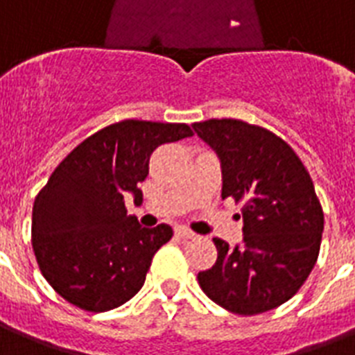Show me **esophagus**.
I'll list each match as a JSON object with an SVG mask.
<instances>
[{
	"instance_id": "obj_1",
	"label": "esophagus",
	"mask_w": 355,
	"mask_h": 355,
	"mask_svg": "<svg viewBox=\"0 0 355 355\" xmlns=\"http://www.w3.org/2000/svg\"><path fill=\"white\" fill-rule=\"evenodd\" d=\"M175 233H177V237H180V239H195V237H197V235H195L191 230H187V227H184V226L175 227Z\"/></svg>"
}]
</instances>
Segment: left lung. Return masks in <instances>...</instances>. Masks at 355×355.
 Masks as SVG:
<instances>
[{
	"instance_id": "left-lung-1",
	"label": "left lung",
	"mask_w": 355,
	"mask_h": 355,
	"mask_svg": "<svg viewBox=\"0 0 355 355\" xmlns=\"http://www.w3.org/2000/svg\"><path fill=\"white\" fill-rule=\"evenodd\" d=\"M193 129L217 153L223 198L243 202V244L213 239L217 262L198 273L202 292L239 315L281 306L304 284L318 261L324 215L301 158L282 138L233 118Z\"/></svg>"
}]
</instances>
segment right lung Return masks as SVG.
Returning a JSON list of instances; mask_svg holds the SVG:
<instances>
[{
  "mask_svg": "<svg viewBox=\"0 0 355 355\" xmlns=\"http://www.w3.org/2000/svg\"><path fill=\"white\" fill-rule=\"evenodd\" d=\"M191 135L186 123L123 120L85 138L54 169L34 200L33 248L43 277L65 301L107 312L144 286L173 230L142 227L123 198L131 193L142 202L138 184L151 153Z\"/></svg>",
  "mask_w": 355,
  "mask_h": 355,
  "instance_id": "obj_1",
  "label": "right lung"
}]
</instances>
